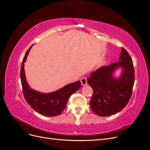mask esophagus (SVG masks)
I'll return each mask as SVG.
<instances>
[{"label": "esophagus", "mask_w": 150, "mask_h": 150, "mask_svg": "<svg viewBox=\"0 0 150 150\" xmlns=\"http://www.w3.org/2000/svg\"><path fill=\"white\" fill-rule=\"evenodd\" d=\"M81 83L83 86H85L87 84V78L83 77V78L81 79Z\"/></svg>", "instance_id": "obj_1"}]
</instances>
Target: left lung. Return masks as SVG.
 <instances>
[{
    "instance_id": "8db88e82",
    "label": "left lung",
    "mask_w": 150,
    "mask_h": 150,
    "mask_svg": "<svg viewBox=\"0 0 150 150\" xmlns=\"http://www.w3.org/2000/svg\"><path fill=\"white\" fill-rule=\"evenodd\" d=\"M121 68V75L114 76ZM88 84L93 88L91 108L98 116H108L122 110L130 99L134 82L132 59L126 50L121 47L120 61L103 66L91 72Z\"/></svg>"
}]
</instances>
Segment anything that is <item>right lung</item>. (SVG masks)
Wrapping results in <instances>:
<instances>
[{
    "label": "right lung",
    "instance_id": "add662e5",
    "mask_svg": "<svg viewBox=\"0 0 150 150\" xmlns=\"http://www.w3.org/2000/svg\"><path fill=\"white\" fill-rule=\"evenodd\" d=\"M33 46L27 51L21 66V79L24 96L30 107L39 114L46 116H57L66 108L68 99L71 94L81 87V82L78 81L68 84L56 91L49 93L38 92L30 88L25 78L24 62Z\"/></svg>",
    "mask_w": 150,
    "mask_h": 150
}]
</instances>
